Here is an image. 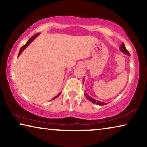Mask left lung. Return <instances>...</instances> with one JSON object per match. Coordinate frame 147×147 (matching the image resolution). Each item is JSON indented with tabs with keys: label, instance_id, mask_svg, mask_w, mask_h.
Segmentation results:
<instances>
[{
	"label": "left lung",
	"instance_id": "8db88e82",
	"mask_svg": "<svg viewBox=\"0 0 147 147\" xmlns=\"http://www.w3.org/2000/svg\"><path fill=\"white\" fill-rule=\"evenodd\" d=\"M120 49H121V51L122 52H123V53L124 54H127L128 56H130V53H129V52L128 51V50L126 49V48L125 47V45H124V44L123 43H122L121 46V47H120ZM84 94H85V96H86V98L88 99V100H89L90 101V102H93V103H94V104H97V105H99V106H104V105H105V104H106V103L101 102H100V101L96 100L95 99H94V98H91V96H89L88 95V94H87L86 93H84Z\"/></svg>",
	"mask_w": 147,
	"mask_h": 147
}]
</instances>
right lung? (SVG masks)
Segmentation results:
<instances>
[{"instance_id": "1", "label": "right lung", "mask_w": 147, "mask_h": 147, "mask_svg": "<svg viewBox=\"0 0 147 147\" xmlns=\"http://www.w3.org/2000/svg\"><path fill=\"white\" fill-rule=\"evenodd\" d=\"M39 33H38V34H35L34 36H32L31 38H30V39H29V40H28V41H27V43H26L25 45H23V47H21V49H20L19 53V54H18V57L19 56V55H20V54H21L22 53V52H23V51H24V49H25V48H26V47H28V46L29 45H30V43H32V41H33V40H34V39L35 38H36L37 36H39ZM59 94H60V93H59V94H58V95H57V96H55V97H54V98H53V99H52V100H53V99H54V98H57V97H58V96L59 95Z\"/></svg>"}]
</instances>
